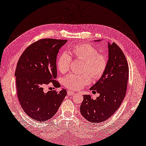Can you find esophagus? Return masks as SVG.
I'll list each match as a JSON object with an SVG mask.
<instances>
[{
    "label": "esophagus",
    "instance_id": "obj_1",
    "mask_svg": "<svg viewBox=\"0 0 146 146\" xmlns=\"http://www.w3.org/2000/svg\"><path fill=\"white\" fill-rule=\"evenodd\" d=\"M68 95H69V96H71V95H73L75 94V92H73V91H71V90H68Z\"/></svg>",
    "mask_w": 146,
    "mask_h": 146
}]
</instances>
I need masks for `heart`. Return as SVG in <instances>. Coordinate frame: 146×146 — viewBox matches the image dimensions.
Wrapping results in <instances>:
<instances>
[{
	"label": "heart",
	"mask_w": 146,
	"mask_h": 146,
	"mask_svg": "<svg viewBox=\"0 0 146 146\" xmlns=\"http://www.w3.org/2000/svg\"><path fill=\"white\" fill-rule=\"evenodd\" d=\"M69 53L77 60L84 62L83 72H88L94 79H99L104 74L108 65V58L89 44H77L69 50ZM71 58L63 54L57 60V68L63 74L67 72L70 68ZM90 77L88 73L83 74H71L63 80L65 87L72 90H80L90 83Z\"/></svg>",
	"instance_id": "heart-1"
}]
</instances>
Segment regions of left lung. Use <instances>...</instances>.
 I'll use <instances>...</instances> for the list:
<instances>
[{
  "instance_id": "8db88e82",
  "label": "left lung",
  "mask_w": 146,
  "mask_h": 146,
  "mask_svg": "<svg viewBox=\"0 0 146 146\" xmlns=\"http://www.w3.org/2000/svg\"><path fill=\"white\" fill-rule=\"evenodd\" d=\"M108 50L106 69L98 81L90 88L98 93L99 97L93 100L91 95H84L80 106L82 116L94 123L103 122L111 117L119 108L126 93L129 78L127 60L115 43H108Z\"/></svg>"
}]
</instances>
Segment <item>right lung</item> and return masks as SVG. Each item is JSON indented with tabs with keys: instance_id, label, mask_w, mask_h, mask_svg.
Listing matches in <instances>:
<instances>
[{
	"instance_id": "obj_1",
	"label": "right lung",
	"mask_w": 146,
	"mask_h": 146,
	"mask_svg": "<svg viewBox=\"0 0 146 146\" xmlns=\"http://www.w3.org/2000/svg\"><path fill=\"white\" fill-rule=\"evenodd\" d=\"M66 42L67 40H39L25 50L17 62L15 76L19 101L25 113L34 121L42 122L53 117L67 95L64 89L44 91L50 83L60 88L55 80L56 60L59 49Z\"/></svg>"
}]
</instances>
